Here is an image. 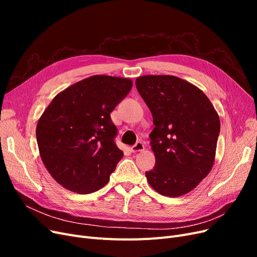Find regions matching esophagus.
I'll list each match as a JSON object with an SVG mask.
<instances>
[{
	"label": "esophagus",
	"mask_w": 257,
	"mask_h": 257,
	"mask_svg": "<svg viewBox=\"0 0 257 257\" xmlns=\"http://www.w3.org/2000/svg\"><path fill=\"white\" fill-rule=\"evenodd\" d=\"M132 152H139V151H143L145 150V145L142 142H138L136 145H134L133 147L131 148Z\"/></svg>",
	"instance_id": "34e87169"
}]
</instances>
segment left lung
<instances>
[{
	"label": "left lung",
	"mask_w": 257,
	"mask_h": 257,
	"mask_svg": "<svg viewBox=\"0 0 257 257\" xmlns=\"http://www.w3.org/2000/svg\"><path fill=\"white\" fill-rule=\"evenodd\" d=\"M136 88L152 113L155 165L146 173L161 195L179 197L193 191L211 172L220 118L196 85L170 75H145Z\"/></svg>",
	"instance_id": "1"
}]
</instances>
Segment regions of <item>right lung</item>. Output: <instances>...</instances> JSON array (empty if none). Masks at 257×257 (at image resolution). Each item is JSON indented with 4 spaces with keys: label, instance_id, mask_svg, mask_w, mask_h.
<instances>
[{
    "label": "right lung",
    "instance_id": "add662e5",
    "mask_svg": "<svg viewBox=\"0 0 257 257\" xmlns=\"http://www.w3.org/2000/svg\"><path fill=\"white\" fill-rule=\"evenodd\" d=\"M133 87L128 78L94 75L54 96L36 125L41 159L51 177L68 191L102 189L123 151L115 146L110 113Z\"/></svg>",
    "mask_w": 257,
    "mask_h": 257
}]
</instances>
